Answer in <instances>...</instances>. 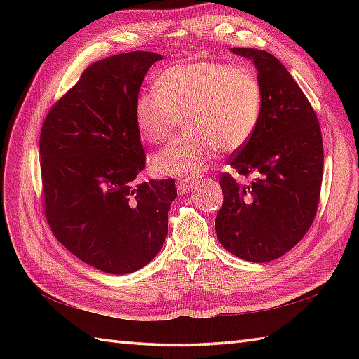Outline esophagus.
<instances>
[{
    "label": "esophagus",
    "mask_w": 359,
    "mask_h": 359,
    "mask_svg": "<svg viewBox=\"0 0 359 359\" xmlns=\"http://www.w3.org/2000/svg\"><path fill=\"white\" fill-rule=\"evenodd\" d=\"M194 185H196V180H179L177 182V191L180 193V194H185L187 191H189V189H193L194 188Z\"/></svg>",
    "instance_id": "obj_1"
}]
</instances>
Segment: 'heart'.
Masks as SVG:
<instances>
[{
	"mask_svg": "<svg viewBox=\"0 0 359 359\" xmlns=\"http://www.w3.org/2000/svg\"><path fill=\"white\" fill-rule=\"evenodd\" d=\"M158 89L143 90L135 100V125L144 140H166L182 117L188 134L152 157L160 175L193 177L203 172L217 148H242L261 120L262 90L245 67L220 62H185L160 72Z\"/></svg>",
	"mask_w": 359,
	"mask_h": 359,
	"instance_id": "heart-1",
	"label": "heart"
}]
</instances>
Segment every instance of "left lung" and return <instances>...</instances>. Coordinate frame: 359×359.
<instances>
[{
  "mask_svg": "<svg viewBox=\"0 0 359 359\" xmlns=\"http://www.w3.org/2000/svg\"><path fill=\"white\" fill-rule=\"evenodd\" d=\"M253 60L262 90L261 120L251 139L230 157L242 175H220L224 203L216 217L219 242L248 262H270L299 242L313 222L321 194L324 148L321 128L307 97L276 57L233 48Z\"/></svg>",
  "mask_w": 359,
  "mask_h": 359,
  "instance_id": "1",
  "label": "left lung"
}]
</instances>
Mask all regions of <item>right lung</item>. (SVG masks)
Instances as JSON below:
<instances>
[{"mask_svg":"<svg viewBox=\"0 0 359 359\" xmlns=\"http://www.w3.org/2000/svg\"><path fill=\"white\" fill-rule=\"evenodd\" d=\"M158 60L135 50L93 63L41 128L46 219L62 245L104 273H133L157 256L177 196L172 179L135 180L147 158L135 100Z\"/></svg>","mask_w":359,"mask_h":359,"instance_id":"1","label":"right lung"}]
</instances>
